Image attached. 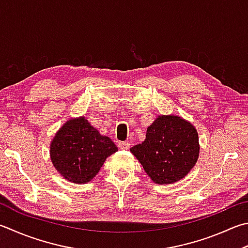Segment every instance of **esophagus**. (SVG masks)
<instances>
[{"mask_svg": "<svg viewBox=\"0 0 248 248\" xmlns=\"http://www.w3.org/2000/svg\"><path fill=\"white\" fill-rule=\"evenodd\" d=\"M119 148L122 149V150H128L130 148V143L126 141H120L119 142Z\"/></svg>", "mask_w": 248, "mask_h": 248, "instance_id": "esophagus-1", "label": "esophagus"}]
</instances>
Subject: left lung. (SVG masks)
Listing matches in <instances>:
<instances>
[{
	"label": "left lung",
	"mask_w": 248,
	"mask_h": 248,
	"mask_svg": "<svg viewBox=\"0 0 248 248\" xmlns=\"http://www.w3.org/2000/svg\"><path fill=\"white\" fill-rule=\"evenodd\" d=\"M144 171L157 185L184 179L200 154L198 130L192 123L174 114H160L147 128L142 143L130 148Z\"/></svg>",
	"instance_id": "1"
}]
</instances>
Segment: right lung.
<instances>
[{"instance_id":"add662e5","label":"right lung","mask_w":248,"mask_h":248,"mask_svg":"<svg viewBox=\"0 0 248 248\" xmlns=\"http://www.w3.org/2000/svg\"><path fill=\"white\" fill-rule=\"evenodd\" d=\"M118 151L112 140L84 118L68 120L50 142L49 156L55 170L73 184L90 182L107 157Z\"/></svg>"}]
</instances>
